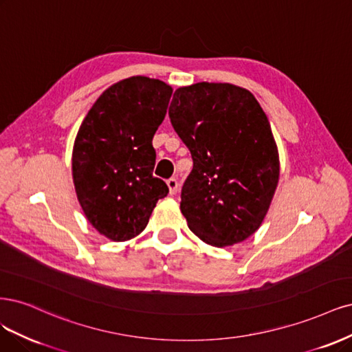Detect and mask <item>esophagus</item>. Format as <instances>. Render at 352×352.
I'll return each mask as SVG.
<instances>
[{
	"label": "esophagus",
	"instance_id": "obj_1",
	"mask_svg": "<svg viewBox=\"0 0 352 352\" xmlns=\"http://www.w3.org/2000/svg\"><path fill=\"white\" fill-rule=\"evenodd\" d=\"M166 184H168V188H169V192H171V195H175V192L178 191V179L177 178H169L168 181H166Z\"/></svg>",
	"mask_w": 352,
	"mask_h": 352
}]
</instances>
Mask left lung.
Instances as JSON below:
<instances>
[{
	"mask_svg": "<svg viewBox=\"0 0 352 352\" xmlns=\"http://www.w3.org/2000/svg\"><path fill=\"white\" fill-rule=\"evenodd\" d=\"M169 118L192 157L179 209L201 241L226 247L262 225L279 179L269 120L247 89L201 82L175 90Z\"/></svg>",
	"mask_w": 352,
	"mask_h": 352,
	"instance_id": "8db88e82",
	"label": "left lung"
}]
</instances>
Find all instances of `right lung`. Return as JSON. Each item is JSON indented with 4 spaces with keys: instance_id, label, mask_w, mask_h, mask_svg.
<instances>
[{
    "instance_id": "obj_1",
    "label": "right lung",
    "mask_w": 352,
    "mask_h": 352,
    "mask_svg": "<svg viewBox=\"0 0 352 352\" xmlns=\"http://www.w3.org/2000/svg\"><path fill=\"white\" fill-rule=\"evenodd\" d=\"M173 87L144 76L112 85L85 117L73 147L78 203L94 228L112 241H127L144 228L168 186L153 177L152 139Z\"/></svg>"
}]
</instances>
